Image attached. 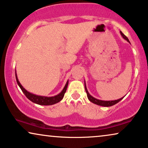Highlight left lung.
<instances>
[{"label":"left lung","mask_w":148,"mask_h":148,"mask_svg":"<svg viewBox=\"0 0 148 148\" xmlns=\"http://www.w3.org/2000/svg\"><path fill=\"white\" fill-rule=\"evenodd\" d=\"M121 34L122 35V36L123 37L124 39H125V40H127L128 41V42H129V39H128L127 37L124 34L123 32H121ZM84 87H85V90H86V95H87V97H88V100H89L90 101H91L92 103H93L95 104H97V105H98V106H104V107H110V106H114V105H115V104H116L117 103H119L120 101H121V100L124 98V97H123L121 98V99H117V100H113V101H103V100H99V99H96V98H95L93 97H92V96L90 95L89 93H88L87 88H86V86L85 81H84Z\"/></svg>","instance_id":"left-lung-1"}]
</instances>
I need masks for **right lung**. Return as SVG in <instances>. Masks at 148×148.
Wrapping results in <instances>:
<instances>
[{
	"label": "right lung",
	"mask_w": 148,
	"mask_h": 148,
	"mask_svg": "<svg viewBox=\"0 0 148 148\" xmlns=\"http://www.w3.org/2000/svg\"><path fill=\"white\" fill-rule=\"evenodd\" d=\"M15 78H16V80L19 87L22 90L23 93L25 95L27 99L30 100L31 101H32L33 103H35L38 105H42V106H50V105H53L55 103H58L64 98V94L66 92L67 90V87L68 85V81H67L66 85H65L64 89L62 90V92L60 93H59L57 95L54 96V97H45V96H40V95H36L32 94L31 92H29L25 89L23 87L22 85L20 84V82H19L18 78H17V74L15 73Z\"/></svg>",
	"instance_id": "obj_1"
}]
</instances>
